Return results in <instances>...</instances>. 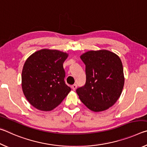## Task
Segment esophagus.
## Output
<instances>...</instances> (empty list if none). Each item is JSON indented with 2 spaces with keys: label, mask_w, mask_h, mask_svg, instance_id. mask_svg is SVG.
<instances>
[{
  "label": "esophagus",
  "mask_w": 147,
  "mask_h": 147,
  "mask_svg": "<svg viewBox=\"0 0 147 147\" xmlns=\"http://www.w3.org/2000/svg\"><path fill=\"white\" fill-rule=\"evenodd\" d=\"M71 88H72V89H73V91H75L76 89L77 88V85L76 84H73V85L71 86Z\"/></svg>",
  "instance_id": "esophagus-1"
}]
</instances>
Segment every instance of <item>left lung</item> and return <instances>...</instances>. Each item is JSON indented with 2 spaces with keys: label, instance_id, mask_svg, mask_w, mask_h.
Instances as JSON below:
<instances>
[{
  "label": "left lung",
  "instance_id": "left-lung-1",
  "mask_svg": "<svg viewBox=\"0 0 147 147\" xmlns=\"http://www.w3.org/2000/svg\"><path fill=\"white\" fill-rule=\"evenodd\" d=\"M86 65L85 86L76 89L82 103L90 110H106L120 97L124 84L123 63L108 50L89 51L80 56Z\"/></svg>",
  "mask_w": 147,
  "mask_h": 147
}]
</instances>
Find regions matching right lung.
<instances>
[{"mask_svg": "<svg viewBox=\"0 0 147 147\" xmlns=\"http://www.w3.org/2000/svg\"><path fill=\"white\" fill-rule=\"evenodd\" d=\"M68 56L58 50L45 49L27 58L22 71V89L34 108L44 111L53 110L71 91L65 83L63 67Z\"/></svg>", "mask_w": 147, "mask_h": 147, "instance_id": "right-lung-1", "label": "right lung"}]
</instances>
